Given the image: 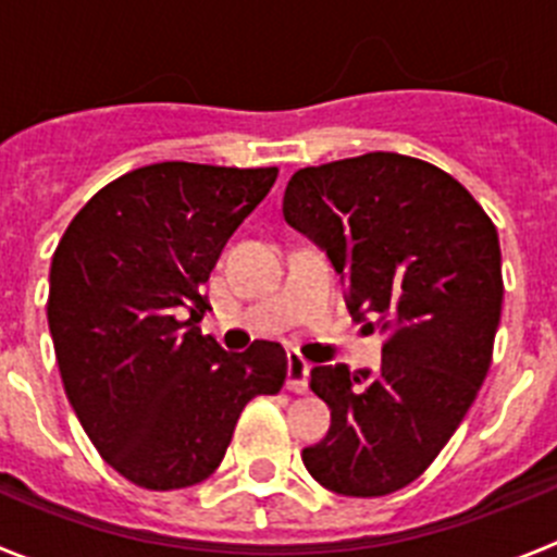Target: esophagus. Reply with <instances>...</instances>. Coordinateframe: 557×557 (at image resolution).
Instances as JSON below:
<instances>
[{
  "instance_id": "obj_1",
  "label": "esophagus",
  "mask_w": 557,
  "mask_h": 557,
  "mask_svg": "<svg viewBox=\"0 0 557 557\" xmlns=\"http://www.w3.org/2000/svg\"><path fill=\"white\" fill-rule=\"evenodd\" d=\"M309 362L298 351L287 357V391L307 393L309 391Z\"/></svg>"
}]
</instances>
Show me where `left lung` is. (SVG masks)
I'll use <instances>...</instances> for the list:
<instances>
[{"mask_svg": "<svg viewBox=\"0 0 557 557\" xmlns=\"http://www.w3.org/2000/svg\"><path fill=\"white\" fill-rule=\"evenodd\" d=\"M284 220L346 275L348 312L382 329V368H312L332 410L301 460L323 488L385 496L430 469L476 398L502 314L496 225L449 172L398 152L304 166Z\"/></svg>", "mask_w": 557, "mask_h": 557, "instance_id": "obj_1", "label": "left lung"}]
</instances>
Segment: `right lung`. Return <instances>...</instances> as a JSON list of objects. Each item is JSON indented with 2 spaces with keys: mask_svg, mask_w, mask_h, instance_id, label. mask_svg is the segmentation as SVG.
<instances>
[{
  "mask_svg": "<svg viewBox=\"0 0 557 557\" xmlns=\"http://www.w3.org/2000/svg\"><path fill=\"white\" fill-rule=\"evenodd\" d=\"M275 166L161 161L102 186L63 231L47 321L63 391L102 460L147 491L214 474L250 398L287 379L278 343L200 334V287Z\"/></svg>",
  "mask_w": 557,
  "mask_h": 557,
  "instance_id": "obj_1",
  "label": "right lung"
}]
</instances>
